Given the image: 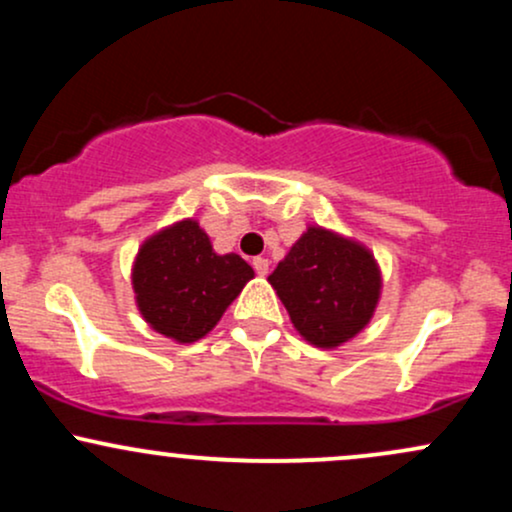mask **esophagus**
<instances>
[{
    "mask_svg": "<svg viewBox=\"0 0 512 512\" xmlns=\"http://www.w3.org/2000/svg\"><path fill=\"white\" fill-rule=\"evenodd\" d=\"M252 267H255V272L260 276H267L269 260H264V257H255V260H252Z\"/></svg>",
    "mask_w": 512,
    "mask_h": 512,
    "instance_id": "esophagus-1",
    "label": "esophagus"
}]
</instances>
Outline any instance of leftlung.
I'll list each match as a JSON object with an SVG mask.
<instances>
[{"label":"left lung","instance_id":"left-lung-1","mask_svg":"<svg viewBox=\"0 0 512 512\" xmlns=\"http://www.w3.org/2000/svg\"><path fill=\"white\" fill-rule=\"evenodd\" d=\"M267 281L296 332L317 349H337L366 330L383 293L373 252L317 223L305 228Z\"/></svg>","mask_w":512,"mask_h":512}]
</instances>
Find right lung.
Segmentation results:
<instances>
[{
	"label": "right lung",
	"mask_w": 512,
	"mask_h": 512,
	"mask_svg": "<svg viewBox=\"0 0 512 512\" xmlns=\"http://www.w3.org/2000/svg\"><path fill=\"white\" fill-rule=\"evenodd\" d=\"M255 276L236 252L219 255L197 219H182L139 245L132 291L151 330L178 344L207 337Z\"/></svg>",
	"instance_id": "1"
}]
</instances>
